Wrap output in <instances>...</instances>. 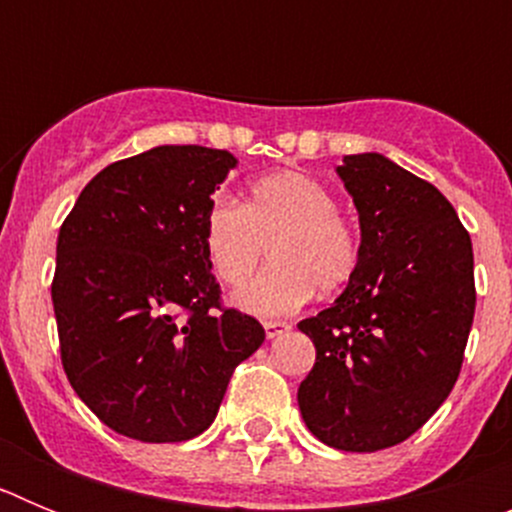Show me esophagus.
I'll return each instance as SVG.
<instances>
[{
    "label": "esophagus",
    "mask_w": 512,
    "mask_h": 512,
    "mask_svg": "<svg viewBox=\"0 0 512 512\" xmlns=\"http://www.w3.org/2000/svg\"><path fill=\"white\" fill-rule=\"evenodd\" d=\"M264 330H266V338H279V336H284V333H287L289 325L282 323V320H266Z\"/></svg>",
    "instance_id": "1"
}]
</instances>
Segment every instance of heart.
<instances>
[{
	"label": "heart",
	"instance_id": "heart-1",
	"mask_svg": "<svg viewBox=\"0 0 512 512\" xmlns=\"http://www.w3.org/2000/svg\"><path fill=\"white\" fill-rule=\"evenodd\" d=\"M323 182L302 171L266 174L248 187L241 207L212 202L205 215V256L225 287H243L264 261L274 264L238 295L256 315H287L320 292L354 277L361 259L359 235Z\"/></svg>",
	"mask_w": 512,
	"mask_h": 512
}]
</instances>
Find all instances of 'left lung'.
<instances>
[{
  "label": "left lung",
  "mask_w": 512,
  "mask_h": 512,
  "mask_svg": "<svg viewBox=\"0 0 512 512\" xmlns=\"http://www.w3.org/2000/svg\"><path fill=\"white\" fill-rule=\"evenodd\" d=\"M361 259L328 310L297 328L315 366L297 402L315 438L379 451L413 436L454 390L474 320L472 238L433 184L382 153L343 156Z\"/></svg>",
  "instance_id": "1"
}]
</instances>
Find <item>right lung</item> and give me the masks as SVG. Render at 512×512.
Returning a JSON list of instances; mask_svg holds the SVG:
<instances>
[{
	"mask_svg": "<svg viewBox=\"0 0 512 512\" xmlns=\"http://www.w3.org/2000/svg\"><path fill=\"white\" fill-rule=\"evenodd\" d=\"M235 164L217 148H151L99 171L63 220L51 284L63 372L122 436H200L264 343L259 320L223 307L202 243Z\"/></svg>",
	"mask_w": 512,
	"mask_h": 512,
	"instance_id": "add662e5",
	"label": "right lung"
}]
</instances>
